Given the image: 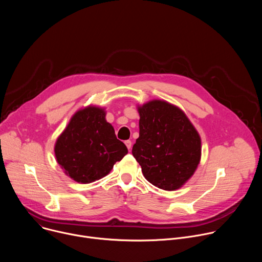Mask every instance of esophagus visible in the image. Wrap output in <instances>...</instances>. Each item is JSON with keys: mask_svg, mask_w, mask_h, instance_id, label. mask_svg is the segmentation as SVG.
Wrapping results in <instances>:
<instances>
[{"mask_svg": "<svg viewBox=\"0 0 262 262\" xmlns=\"http://www.w3.org/2000/svg\"><path fill=\"white\" fill-rule=\"evenodd\" d=\"M125 145H126V147H127L128 150L130 151V149H132V141H129V140L125 141Z\"/></svg>", "mask_w": 262, "mask_h": 262, "instance_id": "obj_1", "label": "esophagus"}]
</instances>
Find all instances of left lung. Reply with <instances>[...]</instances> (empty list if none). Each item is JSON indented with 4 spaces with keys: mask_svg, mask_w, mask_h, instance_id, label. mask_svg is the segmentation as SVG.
<instances>
[{
    "mask_svg": "<svg viewBox=\"0 0 262 262\" xmlns=\"http://www.w3.org/2000/svg\"><path fill=\"white\" fill-rule=\"evenodd\" d=\"M139 138L133 156L144 177L165 191H176L194 175L201 160V137L184 112L163 99L138 104Z\"/></svg>",
    "mask_w": 262,
    "mask_h": 262,
    "instance_id": "obj_1",
    "label": "left lung"
}]
</instances>
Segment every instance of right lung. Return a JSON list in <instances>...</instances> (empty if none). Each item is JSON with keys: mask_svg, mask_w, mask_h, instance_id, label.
<instances>
[{"mask_svg": "<svg viewBox=\"0 0 262 262\" xmlns=\"http://www.w3.org/2000/svg\"><path fill=\"white\" fill-rule=\"evenodd\" d=\"M105 107L89 104L74 113L57 138L54 151L64 173L79 183H90L106 176L127 155L105 119Z\"/></svg>", "mask_w": 262, "mask_h": 262, "instance_id": "obj_1", "label": "right lung"}]
</instances>
